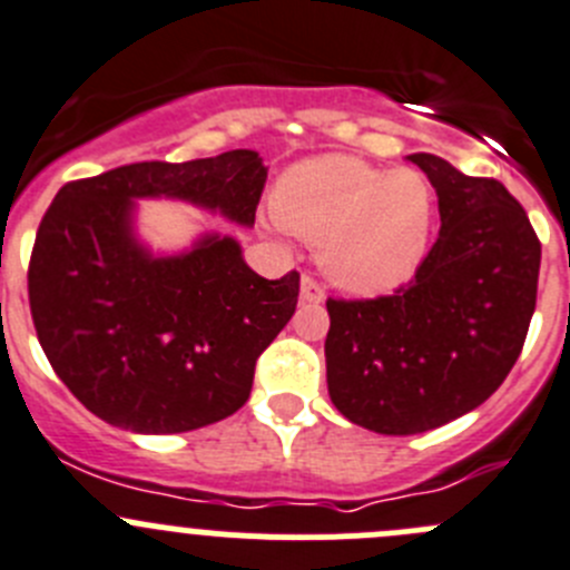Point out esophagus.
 I'll list each match as a JSON object with an SVG mask.
<instances>
[{
    "label": "esophagus",
    "instance_id": "esophagus-1",
    "mask_svg": "<svg viewBox=\"0 0 570 570\" xmlns=\"http://www.w3.org/2000/svg\"><path fill=\"white\" fill-rule=\"evenodd\" d=\"M326 297V289H323L321 281L315 275H303L301 278V301L306 303H321Z\"/></svg>",
    "mask_w": 570,
    "mask_h": 570
}]
</instances>
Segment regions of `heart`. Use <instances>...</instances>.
Returning a JSON list of instances; mask_svg holds the SVG:
<instances>
[{
    "label": "heart",
    "instance_id": "obj_1",
    "mask_svg": "<svg viewBox=\"0 0 570 570\" xmlns=\"http://www.w3.org/2000/svg\"><path fill=\"white\" fill-rule=\"evenodd\" d=\"M284 227L321 247L328 278L363 295L405 284L428 253L435 190L416 168H374L354 157H317L281 177Z\"/></svg>",
    "mask_w": 570,
    "mask_h": 570
}]
</instances>
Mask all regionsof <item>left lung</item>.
I'll use <instances>...</instances> for the list:
<instances>
[{
	"label": "left lung",
	"mask_w": 570,
	"mask_h": 570,
	"mask_svg": "<svg viewBox=\"0 0 570 570\" xmlns=\"http://www.w3.org/2000/svg\"><path fill=\"white\" fill-rule=\"evenodd\" d=\"M439 194L441 230L393 295L328 297L326 380L348 422L416 435L487 402L523 351L537 306L540 238L498 179L411 154Z\"/></svg>",
	"instance_id": "8db88e82"
}]
</instances>
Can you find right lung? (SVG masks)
Segmentation results:
<instances>
[{
  "label": "right lung",
  "instance_id": "add662e5",
  "mask_svg": "<svg viewBox=\"0 0 570 570\" xmlns=\"http://www.w3.org/2000/svg\"><path fill=\"white\" fill-rule=\"evenodd\" d=\"M264 183L258 154L236 148L120 165L58 190L30 253V315L87 411L135 433H185L247 402L255 360L295 315L301 275L261 278L230 236L151 258L131 233V199L177 196L253 225Z\"/></svg>",
  "mask_w": 570,
  "mask_h": 570
}]
</instances>
